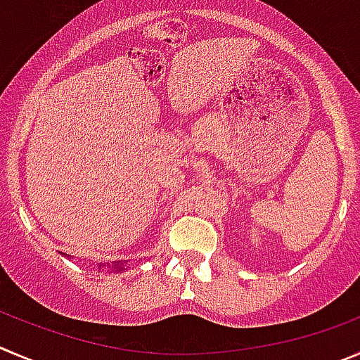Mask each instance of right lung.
<instances>
[{
  "mask_svg": "<svg viewBox=\"0 0 360 360\" xmlns=\"http://www.w3.org/2000/svg\"><path fill=\"white\" fill-rule=\"evenodd\" d=\"M115 269L118 270V272H120V270H123V263H118V265H115Z\"/></svg>",
  "mask_w": 360,
  "mask_h": 360,
  "instance_id": "1",
  "label": "right lung"
}]
</instances>
